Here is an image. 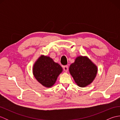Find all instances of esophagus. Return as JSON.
I'll return each mask as SVG.
<instances>
[{
	"instance_id": "34e87169",
	"label": "esophagus",
	"mask_w": 120,
	"mask_h": 120,
	"mask_svg": "<svg viewBox=\"0 0 120 120\" xmlns=\"http://www.w3.org/2000/svg\"><path fill=\"white\" fill-rule=\"evenodd\" d=\"M63 70L65 71V72H68V65H65V66H63Z\"/></svg>"
}]
</instances>
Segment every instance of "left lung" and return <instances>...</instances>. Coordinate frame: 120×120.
Masks as SVG:
<instances>
[{"label": "left lung", "mask_w": 120, "mask_h": 120, "mask_svg": "<svg viewBox=\"0 0 120 120\" xmlns=\"http://www.w3.org/2000/svg\"><path fill=\"white\" fill-rule=\"evenodd\" d=\"M71 75L77 85L85 87L92 82L98 73L96 66L86 57L79 56L70 65Z\"/></svg>", "instance_id": "8db88e82"}]
</instances>
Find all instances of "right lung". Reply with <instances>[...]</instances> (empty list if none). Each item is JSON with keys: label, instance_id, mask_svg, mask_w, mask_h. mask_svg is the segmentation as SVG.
Wrapping results in <instances>:
<instances>
[{"label": "right lung", "instance_id": "add662e5", "mask_svg": "<svg viewBox=\"0 0 120 120\" xmlns=\"http://www.w3.org/2000/svg\"><path fill=\"white\" fill-rule=\"evenodd\" d=\"M62 68L49 57L42 55L34 65L33 74L42 85L47 88L52 86L58 76L62 72Z\"/></svg>", "mask_w": 120, "mask_h": 120}]
</instances>
